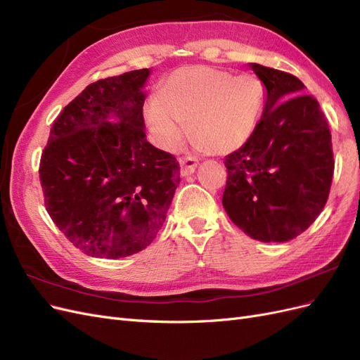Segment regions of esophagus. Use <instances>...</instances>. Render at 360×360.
<instances>
[{"mask_svg": "<svg viewBox=\"0 0 360 360\" xmlns=\"http://www.w3.org/2000/svg\"><path fill=\"white\" fill-rule=\"evenodd\" d=\"M198 165V159L195 158H181L180 159V172L181 176H191V174L195 172V168Z\"/></svg>", "mask_w": 360, "mask_h": 360, "instance_id": "34e87169", "label": "esophagus"}]
</instances>
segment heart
I'll return each instance as SVG.
<instances>
[{
    "label": "heart",
    "instance_id": "obj_1",
    "mask_svg": "<svg viewBox=\"0 0 360 360\" xmlns=\"http://www.w3.org/2000/svg\"><path fill=\"white\" fill-rule=\"evenodd\" d=\"M264 102V85L254 75L209 66L174 70L159 94L146 102V122L158 144L176 150L188 132L216 155L242 147L252 136Z\"/></svg>",
    "mask_w": 360,
    "mask_h": 360
}]
</instances>
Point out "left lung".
Instances as JSON below:
<instances>
[{"label":"left lung","mask_w":360,"mask_h":360,"mask_svg":"<svg viewBox=\"0 0 360 360\" xmlns=\"http://www.w3.org/2000/svg\"><path fill=\"white\" fill-rule=\"evenodd\" d=\"M264 85L259 122L225 158L222 204L255 240L288 242L317 219L333 177L332 135L317 99L296 76L249 63Z\"/></svg>","instance_id":"obj_1"}]
</instances>
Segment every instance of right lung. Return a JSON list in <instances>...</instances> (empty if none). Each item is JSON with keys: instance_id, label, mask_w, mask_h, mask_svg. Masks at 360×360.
I'll return each mask as SVG.
<instances>
[{"instance_id": "1", "label": "right lung", "mask_w": 360, "mask_h": 360, "mask_svg": "<svg viewBox=\"0 0 360 360\" xmlns=\"http://www.w3.org/2000/svg\"><path fill=\"white\" fill-rule=\"evenodd\" d=\"M150 69L90 84L60 112L40 159L45 205L86 255L123 258L146 249L180 183L172 155L146 138Z\"/></svg>"}]
</instances>
